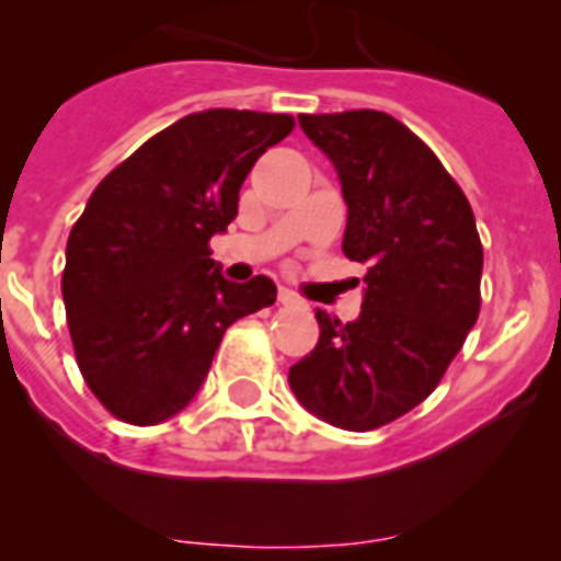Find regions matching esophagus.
Wrapping results in <instances>:
<instances>
[{"mask_svg":"<svg viewBox=\"0 0 561 561\" xmlns=\"http://www.w3.org/2000/svg\"><path fill=\"white\" fill-rule=\"evenodd\" d=\"M279 304L282 307H304L301 298H298L293 290H287V287H279Z\"/></svg>","mask_w":561,"mask_h":561,"instance_id":"34e87169","label":"esophagus"}]
</instances>
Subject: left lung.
<instances>
[{
    "label": "left lung",
    "mask_w": 561,
    "mask_h": 561,
    "mask_svg": "<svg viewBox=\"0 0 561 561\" xmlns=\"http://www.w3.org/2000/svg\"><path fill=\"white\" fill-rule=\"evenodd\" d=\"M298 124L336 168L342 252L366 276L358 320L317 309V347L287 382L320 421L371 432L421 404L461 350L480 312L483 247L461 186L393 116L364 107Z\"/></svg>",
    "instance_id": "obj_1"
}]
</instances>
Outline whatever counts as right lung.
Returning <instances> with one entry per match:
<instances>
[{
    "label": "right lung",
    "instance_id": "right-lung-1",
    "mask_svg": "<svg viewBox=\"0 0 561 561\" xmlns=\"http://www.w3.org/2000/svg\"><path fill=\"white\" fill-rule=\"evenodd\" d=\"M293 127L287 113H190L113 168L72 225L61 296L78 369L124 423L184 410L225 331L276 301L268 276L225 279L208 241L239 214L257 157Z\"/></svg>",
    "mask_w": 561,
    "mask_h": 561
}]
</instances>
